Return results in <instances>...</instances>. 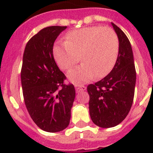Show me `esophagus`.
Returning <instances> with one entry per match:
<instances>
[{"label":"esophagus","instance_id":"1","mask_svg":"<svg viewBox=\"0 0 153 153\" xmlns=\"http://www.w3.org/2000/svg\"><path fill=\"white\" fill-rule=\"evenodd\" d=\"M75 88L76 92H82L86 90V87L84 85H75Z\"/></svg>","mask_w":153,"mask_h":153}]
</instances>
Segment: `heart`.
<instances>
[{"mask_svg": "<svg viewBox=\"0 0 153 153\" xmlns=\"http://www.w3.org/2000/svg\"><path fill=\"white\" fill-rule=\"evenodd\" d=\"M65 43H57L53 55L59 67L68 70L78 62L77 67L68 73V78L80 84L94 78L104 77L114 67L119 52V40L108 27L90 26L74 30L65 35Z\"/></svg>", "mask_w": 153, "mask_h": 153, "instance_id": "obj_1", "label": "heart"}]
</instances>
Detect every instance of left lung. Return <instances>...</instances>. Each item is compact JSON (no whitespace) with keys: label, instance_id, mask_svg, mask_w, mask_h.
<instances>
[{"label":"left lung","instance_id":"8db88e82","mask_svg":"<svg viewBox=\"0 0 153 153\" xmlns=\"http://www.w3.org/2000/svg\"><path fill=\"white\" fill-rule=\"evenodd\" d=\"M119 40V52L112 71L88 87L91 120L102 128L113 127L126 118L134 95L136 71L131 43L126 34L111 22Z\"/></svg>","mask_w":153,"mask_h":153}]
</instances>
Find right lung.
<instances>
[{"label":"right lung","mask_w":153,"mask_h":153,"mask_svg":"<svg viewBox=\"0 0 153 153\" xmlns=\"http://www.w3.org/2000/svg\"><path fill=\"white\" fill-rule=\"evenodd\" d=\"M67 26L45 27L26 44L22 58L21 83L24 102L33 122L47 132L68 127L76 91L63 84L65 76L53 56V46Z\"/></svg>","instance_id":"add662e5"}]
</instances>
